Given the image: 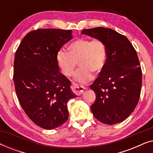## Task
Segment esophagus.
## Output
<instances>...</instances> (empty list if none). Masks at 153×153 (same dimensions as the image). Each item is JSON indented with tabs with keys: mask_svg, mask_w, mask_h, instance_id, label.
<instances>
[{
	"mask_svg": "<svg viewBox=\"0 0 153 153\" xmlns=\"http://www.w3.org/2000/svg\"><path fill=\"white\" fill-rule=\"evenodd\" d=\"M72 88L73 91L74 92V93L77 95H80L81 94L83 93V92L84 91L85 89L83 86H81V85H79L76 84V83H73L72 85Z\"/></svg>",
	"mask_w": 153,
	"mask_h": 153,
	"instance_id": "esophagus-1",
	"label": "esophagus"
}]
</instances>
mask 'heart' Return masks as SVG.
Wrapping results in <instances>:
<instances>
[{"mask_svg": "<svg viewBox=\"0 0 153 153\" xmlns=\"http://www.w3.org/2000/svg\"><path fill=\"white\" fill-rule=\"evenodd\" d=\"M68 49V53L64 50L57 52L56 62L65 76L74 74L78 62L81 68L74 76L77 82L91 81L93 77L92 72H101L106 64L107 51L104 44L99 39H77L69 45Z\"/></svg>", "mask_w": 153, "mask_h": 153, "instance_id": "heart-1", "label": "heart"}]
</instances>
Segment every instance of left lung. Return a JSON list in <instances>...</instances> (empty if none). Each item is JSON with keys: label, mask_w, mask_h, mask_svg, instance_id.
<instances>
[{"label": "left lung", "mask_w": 153, "mask_h": 153, "mask_svg": "<svg viewBox=\"0 0 153 153\" xmlns=\"http://www.w3.org/2000/svg\"><path fill=\"white\" fill-rule=\"evenodd\" d=\"M81 34L99 39L105 45L107 61L90 88L96 95L91 106L94 117L102 123L123 122L139 102L142 72L137 51L124 35L110 28L85 29Z\"/></svg>", "instance_id": "1"}]
</instances>
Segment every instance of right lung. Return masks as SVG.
I'll return each mask as SVG.
<instances>
[{"mask_svg": "<svg viewBox=\"0 0 153 153\" xmlns=\"http://www.w3.org/2000/svg\"><path fill=\"white\" fill-rule=\"evenodd\" d=\"M72 39L71 30L38 29L27 34L16 51V95L27 116L43 129H53L65 123L67 103L77 97L56 62L57 52Z\"/></svg>", "mask_w": 153, "mask_h": 153, "instance_id": "right-lung-1", "label": "right lung"}]
</instances>
